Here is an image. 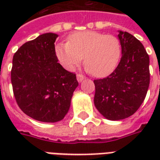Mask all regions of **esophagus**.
I'll use <instances>...</instances> for the list:
<instances>
[{
  "mask_svg": "<svg viewBox=\"0 0 160 160\" xmlns=\"http://www.w3.org/2000/svg\"><path fill=\"white\" fill-rule=\"evenodd\" d=\"M76 78H77V80H78V82H79V83L82 82L83 80L85 79V77H84L82 75H80V74H78V75H76Z\"/></svg>",
  "mask_w": 160,
  "mask_h": 160,
  "instance_id": "1",
  "label": "esophagus"
}]
</instances>
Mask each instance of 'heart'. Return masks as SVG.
Returning <instances> with one entry per match:
<instances>
[{
    "mask_svg": "<svg viewBox=\"0 0 160 160\" xmlns=\"http://www.w3.org/2000/svg\"><path fill=\"white\" fill-rule=\"evenodd\" d=\"M55 55L67 70H74L83 60L86 70L98 77L109 75L116 68L121 57L119 40L113 35L94 31H77L69 36L68 42L55 46Z\"/></svg>",
    "mask_w": 160,
    "mask_h": 160,
    "instance_id": "heart-1",
    "label": "heart"
}]
</instances>
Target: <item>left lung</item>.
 I'll use <instances>...</instances> for the list:
<instances>
[{
  "label": "left lung",
  "instance_id": "1",
  "mask_svg": "<svg viewBox=\"0 0 160 160\" xmlns=\"http://www.w3.org/2000/svg\"><path fill=\"white\" fill-rule=\"evenodd\" d=\"M121 59L109 76L95 80L94 103L109 120H120L138 110L149 85V57L140 41L126 31H119Z\"/></svg>",
  "mask_w": 160,
  "mask_h": 160
}]
</instances>
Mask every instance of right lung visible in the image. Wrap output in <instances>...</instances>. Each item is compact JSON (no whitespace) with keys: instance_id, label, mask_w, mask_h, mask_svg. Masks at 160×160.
<instances>
[{"instance_id":"right-lung-1","label":"right lung","mask_w":160,"mask_h":160,"mask_svg":"<svg viewBox=\"0 0 160 160\" xmlns=\"http://www.w3.org/2000/svg\"><path fill=\"white\" fill-rule=\"evenodd\" d=\"M57 34H42L26 42L13 56L11 84L21 109L32 119L55 123L64 119L78 86L75 74L58 63Z\"/></svg>"}]
</instances>
